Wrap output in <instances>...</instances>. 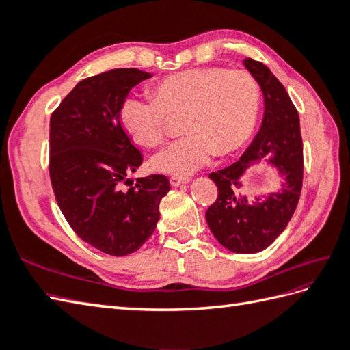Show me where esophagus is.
<instances>
[{"instance_id": "1", "label": "esophagus", "mask_w": 350, "mask_h": 350, "mask_svg": "<svg viewBox=\"0 0 350 350\" xmlns=\"http://www.w3.org/2000/svg\"><path fill=\"white\" fill-rule=\"evenodd\" d=\"M189 182L188 177H177V176H171L170 177V183L171 187H180V185Z\"/></svg>"}]
</instances>
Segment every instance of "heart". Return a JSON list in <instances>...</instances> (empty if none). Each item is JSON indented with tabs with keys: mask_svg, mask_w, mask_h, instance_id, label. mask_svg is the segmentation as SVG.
Instances as JSON below:
<instances>
[{
	"mask_svg": "<svg viewBox=\"0 0 350 350\" xmlns=\"http://www.w3.org/2000/svg\"><path fill=\"white\" fill-rule=\"evenodd\" d=\"M152 92L153 96H126L118 118L133 141L156 147L165 139L168 114L183 113L187 133L153 159L156 170L177 176L194 173L215 153L239 148L256 128L262 99L248 70L221 66L171 73L153 83Z\"/></svg>",
	"mask_w": 350,
	"mask_h": 350,
	"instance_id": "b5f03b06",
	"label": "heart"
}]
</instances>
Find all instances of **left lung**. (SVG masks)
I'll return each mask as SVG.
<instances>
[{"label":"left lung","mask_w":350,"mask_h":350,"mask_svg":"<svg viewBox=\"0 0 350 350\" xmlns=\"http://www.w3.org/2000/svg\"><path fill=\"white\" fill-rule=\"evenodd\" d=\"M245 68L256 78L265 96L263 123L239 161L209 174L218 197L206 212V221L217 241L239 254L263 251L288 224L298 206L304 153L299 114L284 85L263 63L245 58ZM269 157L285 177L282 189L254 202L241 196L240 179L256 160Z\"/></svg>","instance_id":"8db88e82"}]
</instances>
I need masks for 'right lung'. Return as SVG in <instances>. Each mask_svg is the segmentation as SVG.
I'll list each match as a JSON object with an SVG mask.
<instances>
[{
	"mask_svg": "<svg viewBox=\"0 0 350 350\" xmlns=\"http://www.w3.org/2000/svg\"><path fill=\"white\" fill-rule=\"evenodd\" d=\"M150 73L113 69L85 78L60 102L49 122V177L57 204L84 242L109 256L139 250L154 232L170 191L163 174L122 182L143 163L118 118L123 99Z\"/></svg>",
	"mask_w": 350,
	"mask_h": 350,
	"instance_id": "add662e5",
	"label": "right lung"
}]
</instances>
